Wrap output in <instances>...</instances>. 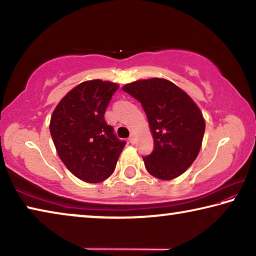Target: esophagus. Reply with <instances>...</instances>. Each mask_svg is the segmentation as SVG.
Returning a JSON list of instances; mask_svg holds the SVG:
<instances>
[{
  "instance_id": "esophagus-1",
  "label": "esophagus",
  "mask_w": 256,
  "mask_h": 256,
  "mask_svg": "<svg viewBox=\"0 0 256 256\" xmlns=\"http://www.w3.org/2000/svg\"><path fill=\"white\" fill-rule=\"evenodd\" d=\"M128 141H130V142H131V144H136V134H134V133H132V134H131V136H130V138H128Z\"/></svg>"
}]
</instances>
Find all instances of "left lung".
Listing matches in <instances>:
<instances>
[{
  "mask_svg": "<svg viewBox=\"0 0 256 256\" xmlns=\"http://www.w3.org/2000/svg\"><path fill=\"white\" fill-rule=\"evenodd\" d=\"M141 102L154 138V151L144 157L151 175L162 180L183 174L200 152L206 122L193 99L162 78L138 80L122 88Z\"/></svg>",
  "mask_w": 256,
  "mask_h": 256,
  "instance_id": "obj_1",
  "label": "left lung"
}]
</instances>
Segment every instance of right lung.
I'll return each mask as SVG.
<instances>
[{"mask_svg":"<svg viewBox=\"0 0 256 256\" xmlns=\"http://www.w3.org/2000/svg\"><path fill=\"white\" fill-rule=\"evenodd\" d=\"M118 84L90 80L62 98L50 118V131L58 157L78 178L99 183L114 172L125 146L104 115Z\"/></svg>","mask_w":256,"mask_h":256,"instance_id":"obj_1","label":"right lung"}]
</instances>
